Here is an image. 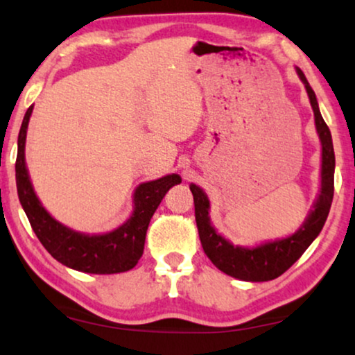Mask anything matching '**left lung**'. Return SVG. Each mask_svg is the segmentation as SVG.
<instances>
[{
    "label": "left lung",
    "instance_id": "obj_1",
    "mask_svg": "<svg viewBox=\"0 0 355 355\" xmlns=\"http://www.w3.org/2000/svg\"><path fill=\"white\" fill-rule=\"evenodd\" d=\"M297 72H299L302 82L305 83L309 103H311L314 112V121H316L318 134L320 137V142H322L320 194L316 205H314V210L308 216L306 223L303 224V227L299 232L284 240H277L272 241V243L261 245L257 248H239V246H232L211 227L210 219H208V207H210V202H208L204 191L199 187H196V184H191L189 187L194 198L196 223H198L199 239L204 252L221 272L243 281H254V283H257V281L275 279L279 275H283L295 261H299V257L313 243V240L318 237L320 230H322L325 219L329 216L331 200H334L335 153L334 144H331L330 129L327 123L324 121L322 115H320L316 94H314L313 88L309 87L305 74L300 69H297Z\"/></svg>",
    "mask_w": 355,
    "mask_h": 355
}]
</instances>
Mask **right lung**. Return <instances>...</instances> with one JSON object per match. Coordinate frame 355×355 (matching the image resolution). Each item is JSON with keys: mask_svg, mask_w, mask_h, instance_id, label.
<instances>
[{"mask_svg": "<svg viewBox=\"0 0 355 355\" xmlns=\"http://www.w3.org/2000/svg\"><path fill=\"white\" fill-rule=\"evenodd\" d=\"M33 105L28 107L19 132L15 161L17 193L36 237L50 254L63 266L85 273L109 275L131 270L144 254L150 219L172 187L182 183L178 175H167L142 183L134 194L132 216L114 232L85 235L67 229L49 215L36 198L25 167V139Z\"/></svg>", "mask_w": 355, "mask_h": 355, "instance_id": "add662e5", "label": "right lung"}]
</instances>
